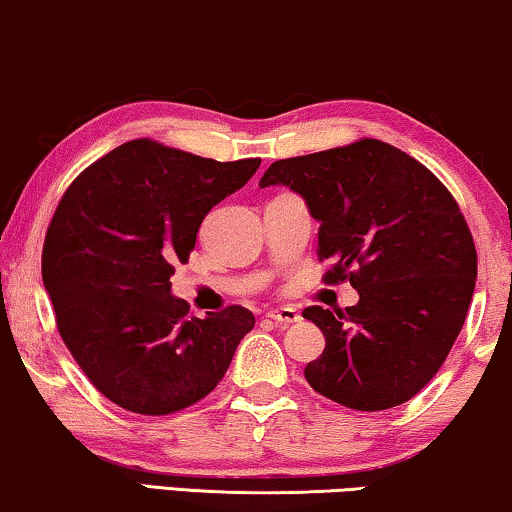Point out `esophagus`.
I'll return each mask as SVG.
<instances>
[{"label":"esophagus","instance_id":"1","mask_svg":"<svg viewBox=\"0 0 512 512\" xmlns=\"http://www.w3.org/2000/svg\"><path fill=\"white\" fill-rule=\"evenodd\" d=\"M266 318L276 322L278 327H290V325H297V322L301 320V313L294 311V308H278V311H269V315Z\"/></svg>","mask_w":512,"mask_h":512}]
</instances>
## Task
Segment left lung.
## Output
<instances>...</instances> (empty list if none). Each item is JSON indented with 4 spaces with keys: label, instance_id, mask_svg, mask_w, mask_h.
<instances>
[{
    "label": "left lung",
    "instance_id": "obj_1",
    "mask_svg": "<svg viewBox=\"0 0 512 512\" xmlns=\"http://www.w3.org/2000/svg\"><path fill=\"white\" fill-rule=\"evenodd\" d=\"M262 187L285 185L320 222L327 283L350 280L359 301L304 318L325 350L304 376L345 408L387 410L413 399L436 371L469 313L478 255L457 201L431 171L378 139L287 157Z\"/></svg>",
    "mask_w": 512,
    "mask_h": 512
}]
</instances>
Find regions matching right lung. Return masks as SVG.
Instances as JSON below:
<instances>
[{
	"label": "right lung",
	"mask_w": 512,
	"mask_h": 512,
	"mask_svg": "<svg viewBox=\"0 0 512 512\" xmlns=\"http://www.w3.org/2000/svg\"><path fill=\"white\" fill-rule=\"evenodd\" d=\"M259 162H215L136 139L90 164L57 204L43 287L64 345L120 408L169 415L204 399L255 327L241 306L190 318L169 278L190 259L208 211Z\"/></svg>",
	"instance_id": "obj_1"
}]
</instances>
